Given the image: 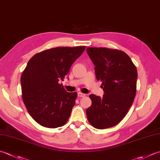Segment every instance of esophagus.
Returning <instances> with one entry per match:
<instances>
[{"label":"esophagus","mask_w":160,"mask_h":160,"mask_svg":"<svg viewBox=\"0 0 160 160\" xmlns=\"http://www.w3.org/2000/svg\"><path fill=\"white\" fill-rule=\"evenodd\" d=\"M78 97H84V96H85V94H84V93H81V92H78Z\"/></svg>","instance_id":"esophagus-1"}]
</instances>
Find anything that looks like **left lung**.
I'll use <instances>...</instances> for the list:
<instances>
[{"label":"left lung","instance_id":"8db88e82","mask_svg":"<svg viewBox=\"0 0 160 160\" xmlns=\"http://www.w3.org/2000/svg\"><path fill=\"white\" fill-rule=\"evenodd\" d=\"M87 52L102 82L103 97L91 94V106L86 111L93 127H114L127 115L136 94L138 71L127 53L117 49L88 47Z\"/></svg>","mask_w":160,"mask_h":160}]
</instances>
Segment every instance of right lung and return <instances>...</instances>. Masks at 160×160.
<instances>
[{
    "label": "right lung",
    "instance_id": "obj_1",
    "mask_svg": "<svg viewBox=\"0 0 160 160\" xmlns=\"http://www.w3.org/2000/svg\"><path fill=\"white\" fill-rule=\"evenodd\" d=\"M86 47H56L36 53L20 78L23 102L29 115L42 127L55 128L66 124L76 104L77 93L64 89L70 67Z\"/></svg>",
    "mask_w": 160,
    "mask_h": 160
}]
</instances>
